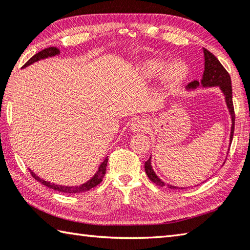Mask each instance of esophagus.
<instances>
[{
  "instance_id": "esophagus-1",
  "label": "esophagus",
  "mask_w": 250,
  "mask_h": 250,
  "mask_svg": "<svg viewBox=\"0 0 250 250\" xmlns=\"http://www.w3.org/2000/svg\"><path fill=\"white\" fill-rule=\"evenodd\" d=\"M130 129L132 130V132H141V131H144L146 129V124H145V121L143 120L137 119L131 124Z\"/></svg>"
}]
</instances>
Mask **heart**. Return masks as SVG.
I'll return each mask as SVG.
<instances>
[{
	"label": "heart",
	"instance_id": "heart-1",
	"mask_svg": "<svg viewBox=\"0 0 250 250\" xmlns=\"http://www.w3.org/2000/svg\"><path fill=\"white\" fill-rule=\"evenodd\" d=\"M142 73L146 79H156L162 74V83L166 88L172 89L180 86L187 79L189 70L180 60L170 63L166 60H147L142 63Z\"/></svg>",
	"mask_w": 250,
	"mask_h": 250
}]
</instances>
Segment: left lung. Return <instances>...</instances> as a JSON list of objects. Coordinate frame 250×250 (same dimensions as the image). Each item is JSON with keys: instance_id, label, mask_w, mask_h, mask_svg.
I'll list each match as a JSON object with an SVG mask.
<instances>
[{"instance_id": "8db88e82", "label": "left lung", "mask_w": 250, "mask_h": 250, "mask_svg": "<svg viewBox=\"0 0 250 250\" xmlns=\"http://www.w3.org/2000/svg\"><path fill=\"white\" fill-rule=\"evenodd\" d=\"M204 53V72L202 75L201 82L193 81L192 83L187 85L186 89L191 90L196 89L197 87H215L217 86L221 89V92L223 93L226 106H228L229 112L230 115V119H232V125H230V134H229V145L232 143L233 134H234V125H235V113H234V106H233V93H232V81H230V76L228 73V71L224 69V66L221 64L220 61L217 60L214 54H212L208 50L203 48ZM151 158L145 162L144 168L145 172H146L149 180L153 181L154 184L161 187H167L168 189H180L177 186H172L169 184H166L163 181L160 177H158L155 171H154L152 164H151ZM181 189H185L181 187Z\"/></svg>"}]
</instances>
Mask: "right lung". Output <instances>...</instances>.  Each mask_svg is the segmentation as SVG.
<instances>
[{"label":"right lung","mask_w":250,"mask_h":250,"mask_svg":"<svg viewBox=\"0 0 250 250\" xmlns=\"http://www.w3.org/2000/svg\"><path fill=\"white\" fill-rule=\"evenodd\" d=\"M58 54H60V50H59L56 47H50V48H47V49H43L40 52L36 53L34 57H31L29 60L27 61L24 65H22V69H24V67H26V66L30 65V64H33V63H35V62L42 60V59L58 56ZM107 162H108V156L105 158V160H104L102 164L99 165L98 170L95 172V175L88 181H86L85 184H82L80 186H71V187H69V186H62V185H56V184L49 183V181H46L44 179L38 177L33 170L29 169V171L36 180L39 181L40 184L44 185L46 187H48L50 189H53V190H56V191L63 192V193H81V192L88 191V190H90L94 187H96L98 184L102 183L104 176H105V174H106Z\"/></svg>","instance_id":"obj_1"}]
</instances>
